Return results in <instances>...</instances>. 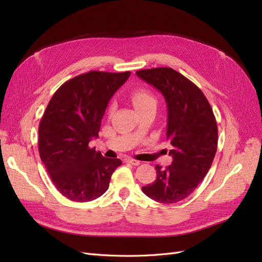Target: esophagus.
Masks as SVG:
<instances>
[{
	"label": "esophagus",
	"instance_id": "obj_1",
	"mask_svg": "<svg viewBox=\"0 0 262 262\" xmlns=\"http://www.w3.org/2000/svg\"><path fill=\"white\" fill-rule=\"evenodd\" d=\"M125 162H126V163H129V164H131V165H133V166H139V165L141 164L139 161H137V160H132V158H128V160H125Z\"/></svg>",
	"mask_w": 262,
	"mask_h": 262
}]
</instances>
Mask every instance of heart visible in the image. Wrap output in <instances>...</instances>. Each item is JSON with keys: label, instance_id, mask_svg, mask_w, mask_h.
Instances as JSON below:
<instances>
[{"label": "heart", "instance_id": "obj_1", "mask_svg": "<svg viewBox=\"0 0 262 262\" xmlns=\"http://www.w3.org/2000/svg\"><path fill=\"white\" fill-rule=\"evenodd\" d=\"M130 98L132 104L138 112H142L148 107L156 106V98L152 92H149L145 87H137L131 91ZM113 105L109 106V112L112 113Z\"/></svg>", "mask_w": 262, "mask_h": 262}]
</instances>
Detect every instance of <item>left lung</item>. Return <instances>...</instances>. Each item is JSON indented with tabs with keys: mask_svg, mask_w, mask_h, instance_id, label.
I'll return each instance as SVG.
<instances>
[{
	"mask_svg": "<svg viewBox=\"0 0 262 262\" xmlns=\"http://www.w3.org/2000/svg\"><path fill=\"white\" fill-rule=\"evenodd\" d=\"M137 75L160 91L167 104L166 138L171 165H156V179L142 187L160 203H176L191 194L211 168L217 148V125L207 97L171 68L140 70Z\"/></svg>",
	"mask_w": 262,
	"mask_h": 262,
	"instance_id": "1",
	"label": "left lung"
}]
</instances>
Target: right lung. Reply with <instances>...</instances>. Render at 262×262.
<instances>
[{"label": "right lung", "instance_id": "obj_1", "mask_svg": "<svg viewBox=\"0 0 262 262\" xmlns=\"http://www.w3.org/2000/svg\"><path fill=\"white\" fill-rule=\"evenodd\" d=\"M130 72L91 71L71 78L53 94L39 123L40 158L58 191L75 202L104 194L119 158L104 157L89 143L98 138L110 98Z\"/></svg>", "mask_w": 262, "mask_h": 262}]
</instances>
